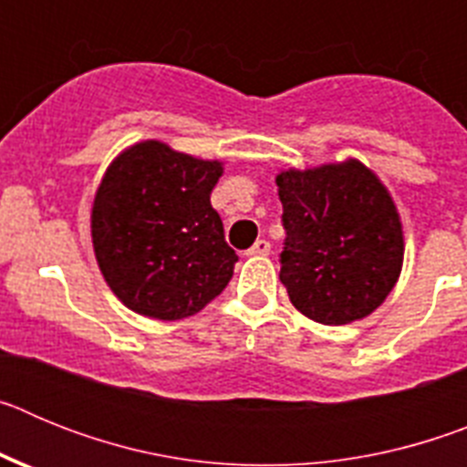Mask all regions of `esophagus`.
Wrapping results in <instances>:
<instances>
[{
	"mask_svg": "<svg viewBox=\"0 0 467 467\" xmlns=\"http://www.w3.org/2000/svg\"><path fill=\"white\" fill-rule=\"evenodd\" d=\"M269 253H271L269 241H257L253 247H250V250H247V254H250V257H266Z\"/></svg>",
	"mask_w": 467,
	"mask_h": 467,
	"instance_id": "esophagus-1",
	"label": "esophagus"
}]
</instances>
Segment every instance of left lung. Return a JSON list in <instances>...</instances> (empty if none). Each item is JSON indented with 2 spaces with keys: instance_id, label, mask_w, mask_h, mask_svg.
Here are the masks:
<instances>
[{
  "instance_id": "8db88e82",
  "label": "left lung",
  "mask_w": 467,
  "mask_h": 467,
  "mask_svg": "<svg viewBox=\"0 0 467 467\" xmlns=\"http://www.w3.org/2000/svg\"><path fill=\"white\" fill-rule=\"evenodd\" d=\"M283 203L280 283L296 311L323 325L362 320L402 271V222L393 198L358 159L275 177Z\"/></svg>"
}]
</instances>
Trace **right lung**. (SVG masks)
Wrapping results in <instances>:
<instances>
[{"mask_svg":"<svg viewBox=\"0 0 467 467\" xmlns=\"http://www.w3.org/2000/svg\"><path fill=\"white\" fill-rule=\"evenodd\" d=\"M220 161L144 140L111 161L95 192L90 236L98 266L123 306L154 320L198 313L229 285L226 245L210 193Z\"/></svg>","mask_w":467,"mask_h":467,"instance_id":"1","label":"right lung"}]
</instances>
